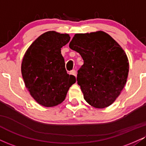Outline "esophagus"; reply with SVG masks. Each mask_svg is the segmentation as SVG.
<instances>
[{"instance_id":"34e87169","label":"esophagus","mask_w":146,"mask_h":146,"mask_svg":"<svg viewBox=\"0 0 146 146\" xmlns=\"http://www.w3.org/2000/svg\"><path fill=\"white\" fill-rule=\"evenodd\" d=\"M70 75H73V76L76 77V71L75 70H72V71L70 72Z\"/></svg>"}]
</instances>
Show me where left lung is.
<instances>
[{
	"label": "left lung",
	"instance_id": "1",
	"mask_svg": "<svg viewBox=\"0 0 146 146\" xmlns=\"http://www.w3.org/2000/svg\"><path fill=\"white\" fill-rule=\"evenodd\" d=\"M69 47L84 60L77 81L85 101L95 108L111 105L123 90L129 74V60L122 47L101 31L75 34Z\"/></svg>",
	"mask_w": 146,
	"mask_h": 146
}]
</instances>
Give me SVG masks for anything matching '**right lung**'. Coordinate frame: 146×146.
Masks as SVG:
<instances>
[{"mask_svg":"<svg viewBox=\"0 0 146 146\" xmlns=\"http://www.w3.org/2000/svg\"><path fill=\"white\" fill-rule=\"evenodd\" d=\"M69 35L47 31L40 35L26 50L21 65L24 84L39 105L51 108L65 99L69 88L75 83L65 69L61 48L70 41Z\"/></svg>","mask_w":146,"mask_h":146,"instance_id":"right-lung-1","label":"right lung"}]
</instances>
